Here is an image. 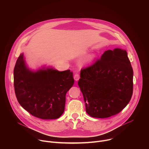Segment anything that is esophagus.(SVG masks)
Wrapping results in <instances>:
<instances>
[{
  "mask_svg": "<svg viewBox=\"0 0 149 149\" xmlns=\"http://www.w3.org/2000/svg\"><path fill=\"white\" fill-rule=\"evenodd\" d=\"M79 74H75V75H74V79L76 81H77L79 79Z\"/></svg>",
  "mask_w": 149,
  "mask_h": 149,
  "instance_id": "esophagus-1",
  "label": "esophagus"
}]
</instances>
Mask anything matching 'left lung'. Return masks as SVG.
<instances>
[{
    "label": "left lung",
    "mask_w": 149,
    "mask_h": 149,
    "mask_svg": "<svg viewBox=\"0 0 149 149\" xmlns=\"http://www.w3.org/2000/svg\"><path fill=\"white\" fill-rule=\"evenodd\" d=\"M80 77L78 84L91 117L114 116L132 98L133 71L125 50L105 51L92 65L81 70Z\"/></svg>",
    "instance_id": "left-lung-1"
}]
</instances>
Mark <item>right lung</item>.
I'll return each instance as SVG.
<instances>
[{
    "label": "right lung",
    "mask_w": 149,
    "mask_h": 149,
    "mask_svg": "<svg viewBox=\"0 0 149 149\" xmlns=\"http://www.w3.org/2000/svg\"><path fill=\"white\" fill-rule=\"evenodd\" d=\"M13 77L17 100L31 115L49 120L58 118L63 114L66 94L74 83L70 70L58 71L43 68L32 71L21 54L16 62Z\"/></svg>",
    "instance_id": "right-lung-1"
}]
</instances>
